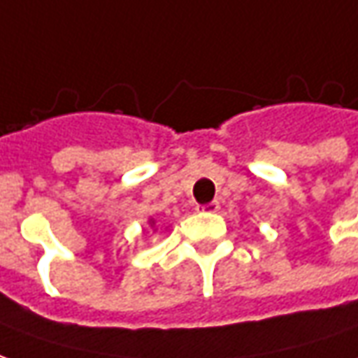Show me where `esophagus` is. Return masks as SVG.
Masks as SVG:
<instances>
[{
  "label": "esophagus",
  "instance_id": "1",
  "mask_svg": "<svg viewBox=\"0 0 358 358\" xmlns=\"http://www.w3.org/2000/svg\"><path fill=\"white\" fill-rule=\"evenodd\" d=\"M198 211H203V213H217L220 211V201H210V203L198 206Z\"/></svg>",
  "mask_w": 358,
  "mask_h": 358
}]
</instances>
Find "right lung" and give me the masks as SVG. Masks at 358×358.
I'll use <instances>...</instances> for the list:
<instances>
[{
  "label": "right lung",
  "instance_id": "obj_1",
  "mask_svg": "<svg viewBox=\"0 0 358 358\" xmlns=\"http://www.w3.org/2000/svg\"><path fill=\"white\" fill-rule=\"evenodd\" d=\"M148 225H150V229L152 231H159V221L155 220V217H150V220H148Z\"/></svg>",
  "mask_w": 358,
  "mask_h": 358
}]
</instances>
